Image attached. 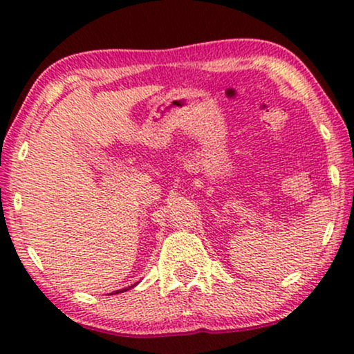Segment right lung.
Instances as JSON below:
<instances>
[{"label": "right lung", "instance_id": "1", "mask_svg": "<svg viewBox=\"0 0 354 354\" xmlns=\"http://www.w3.org/2000/svg\"><path fill=\"white\" fill-rule=\"evenodd\" d=\"M138 283V282H137ZM137 283H133L132 285V287H135V285H137ZM132 287H129V288H122V290H115V292H113V293H111V295H118V293H124V292H127V290H130V288H132Z\"/></svg>", "mask_w": 354, "mask_h": 354}]
</instances>
